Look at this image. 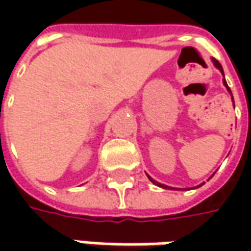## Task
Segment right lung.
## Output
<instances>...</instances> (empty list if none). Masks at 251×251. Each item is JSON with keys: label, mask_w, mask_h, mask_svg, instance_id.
Wrapping results in <instances>:
<instances>
[{"label": "right lung", "mask_w": 251, "mask_h": 251, "mask_svg": "<svg viewBox=\"0 0 251 251\" xmlns=\"http://www.w3.org/2000/svg\"><path fill=\"white\" fill-rule=\"evenodd\" d=\"M214 64H215V67H217V68H218V70H219V71H221V73H224V71H222V67H221L219 64L215 63V61H214ZM224 82H225V86H227V85H226V81H224ZM227 91L230 92V89L227 88ZM158 186H159V187H163V186H160V184H158ZM163 188H166V187H163Z\"/></svg>", "instance_id": "1"}]
</instances>
